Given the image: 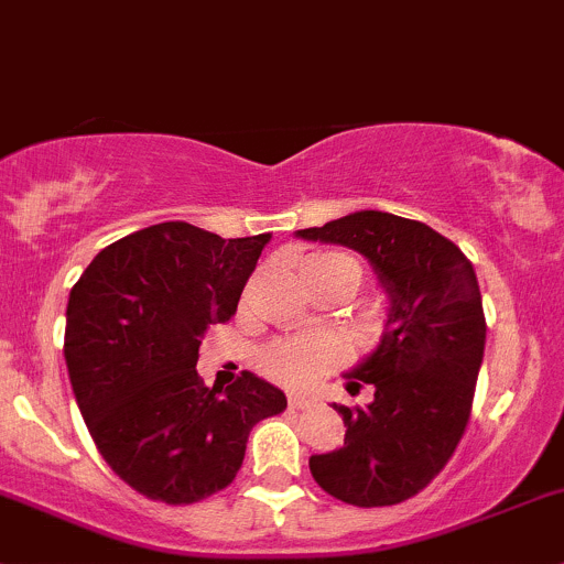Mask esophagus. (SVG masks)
I'll list each match as a JSON object with an SVG mask.
<instances>
[{
	"mask_svg": "<svg viewBox=\"0 0 564 564\" xmlns=\"http://www.w3.org/2000/svg\"><path fill=\"white\" fill-rule=\"evenodd\" d=\"M289 406H292V409H308L311 406V398L289 395Z\"/></svg>",
	"mask_w": 564,
	"mask_h": 564,
	"instance_id": "1",
	"label": "esophagus"
}]
</instances>
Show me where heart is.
<instances>
[{
    "label": "heart",
    "mask_w": 564,
    "mask_h": 564,
    "mask_svg": "<svg viewBox=\"0 0 564 564\" xmlns=\"http://www.w3.org/2000/svg\"><path fill=\"white\" fill-rule=\"evenodd\" d=\"M305 281L338 283L346 294L355 292L362 281V270L346 253H311L303 261ZM340 360L338 346L329 338H283L267 346L259 357L261 371L283 388L303 390L316 384Z\"/></svg>",
    "instance_id": "b5f03b06"
}]
</instances>
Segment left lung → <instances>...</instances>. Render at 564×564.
I'll list each match as a JSON object with an SVG mask.
<instances>
[{
    "instance_id": "8db88e82",
    "label": "left lung",
    "mask_w": 564,
    "mask_h": 564,
    "mask_svg": "<svg viewBox=\"0 0 564 564\" xmlns=\"http://www.w3.org/2000/svg\"><path fill=\"white\" fill-rule=\"evenodd\" d=\"M294 235L366 256L388 294L377 349L344 373L349 392L371 384V403L335 406L344 445L311 456V475L346 505H398L440 475L469 423L486 349L475 267L431 226L379 209Z\"/></svg>"
}]
</instances>
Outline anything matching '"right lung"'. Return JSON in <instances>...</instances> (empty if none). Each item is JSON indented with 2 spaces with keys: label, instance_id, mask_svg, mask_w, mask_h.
Returning <instances> with one entry per match:
<instances>
[{
  "label": "right lung",
  "instance_id": "obj_1",
  "mask_svg": "<svg viewBox=\"0 0 564 564\" xmlns=\"http://www.w3.org/2000/svg\"><path fill=\"white\" fill-rule=\"evenodd\" d=\"M267 242L169 220L111 242L70 289L73 395L106 464L155 502L191 505L229 486L250 429L286 409L250 371L226 390L196 373L204 329L229 322Z\"/></svg>",
  "mask_w": 564,
  "mask_h": 564
}]
</instances>
